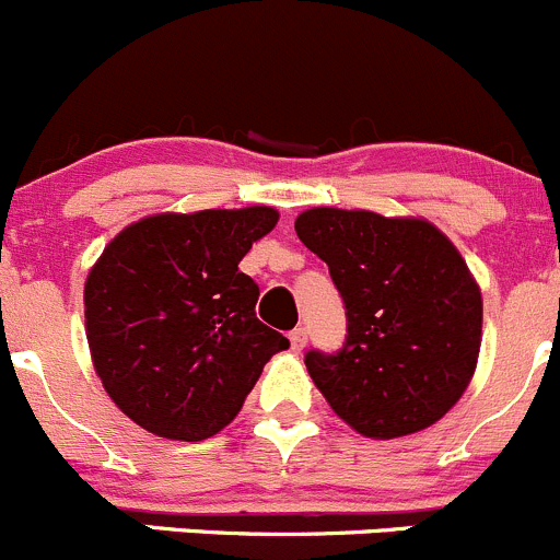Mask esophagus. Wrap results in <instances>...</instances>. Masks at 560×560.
Listing matches in <instances>:
<instances>
[{
  "label": "esophagus",
  "mask_w": 560,
  "mask_h": 560,
  "mask_svg": "<svg viewBox=\"0 0 560 560\" xmlns=\"http://www.w3.org/2000/svg\"><path fill=\"white\" fill-rule=\"evenodd\" d=\"M290 348L295 353H301L306 348V331L304 328H295V331H290Z\"/></svg>",
  "instance_id": "obj_1"
}]
</instances>
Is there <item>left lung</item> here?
<instances>
[{
  "label": "left lung",
  "instance_id": "8db88e82",
  "mask_svg": "<svg viewBox=\"0 0 560 560\" xmlns=\"http://www.w3.org/2000/svg\"><path fill=\"white\" fill-rule=\"evenodd\" d=\"M295 232L328 265L348 317L337 353L304 359L328 406L370 439L442 420L472 378L483 323L456 245L422 218L368 209H306Z\"/></svg>",
  "mask_w": 560,
  "mask_h": 560
}]
</instances>
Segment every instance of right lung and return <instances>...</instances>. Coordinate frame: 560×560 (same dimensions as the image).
I'll return each instance as SVG.
<instances>
[{"instance_id": "add662e5", "label": "right lung", "mask_w": 560, "mask_h": 560, "mask_svg": "<svg viewBox=\"0 0 560 560\" xmlns=\"http://www.w3.org/2000/svg\"><path fill=\"white\" fill-rule=\"evenodd\" d=\"M273 207L160 212L109 240L85 281V334L113 404L149 433L215 436L290 339L256 320L240 259Z\"/></svg>"}]
</instances>
